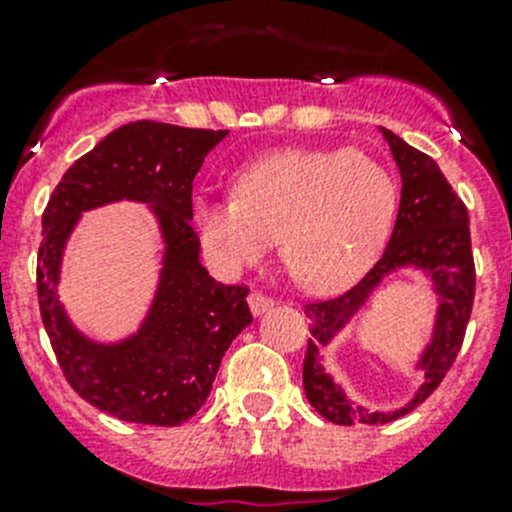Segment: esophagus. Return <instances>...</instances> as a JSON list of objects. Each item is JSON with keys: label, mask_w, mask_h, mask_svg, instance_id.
<instances>
[{"label": "esophagus", "mask_w": 512, "mask_h": 512, "mask_svg": "<svg viewBox=\"0 0 512 512\" xmlns=\"http://www.w3.org/2000/svg\"><path fill=\"white\" fill-rule=\"evenodd\" d=\"M247 302H250L252 314H255V317H260V314H265L267 309H270L272 304H275V299H272L270 294H265V292H260V289H255V292H250Z\"/></svg>", "instance_id": "1"}]
</instances>
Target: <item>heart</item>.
Segmentation results:
<instances>
[{"mask_svg": "<svg viewBox=\"0 0 512 512\" xmlns=\"http://www.w3.org/2000/svg\"><path fill=\"white\" fill-rule=\"evenodd\" d=\"M396 183L366 153L289 148L237 170L232 198L198 200L195 225L225 267L280 255L304 289L332 294L379 257L396 215Z\"/></svg>", "mask_w": 512, "mask_h": 512, "instance_id": "heart-1", "label": "heart"}]
</instances>
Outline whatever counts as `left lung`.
I'll return each mask as SVG.
<instances>
[{
    "mask_svg": "<svg viewBox=\"0 0 512 512\" xmlns=\"http://www.w3.org/2000/svg\"><path fill=\"white\" fill-rule=\"evenodd\" d=\"M384 138L401 170V203L389 245L379 262L352 289L334 299L309 302L304 307V314L309 317V332H312L302 369L304 394L319 414L339 426L389 423L423 404L438 389L446 371L451 369L461 352L468 319H471L473 297H476V265H473L466 205L451 188L436 160L401 141L396 133L384 131ZM401 266L426 269L432 275L442 302L439 303L434 339L419 362V368L424 371L422 389L404 410L384 415L349 402L341 387L334 385L331 377L321 369L316 352L319 346L331 341L333 334L349 318H353L373 287Z\"/></svg>",
    "mask_w": 512,
    "mask_h": 512,
    "instance_id": "8db88e82",
    "label": "left lung"
}]
</instances>
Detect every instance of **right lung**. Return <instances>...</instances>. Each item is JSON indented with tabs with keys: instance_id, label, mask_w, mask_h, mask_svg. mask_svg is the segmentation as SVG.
<instances>
[{
	"instance_id": "1",
	"label": "right lung",
	"mask_w": 512,
	"mask_h": 512,
	"mask_svg": "<svg viewBox=\"0 0 512 512\" xmlns=\"http://www.w3.org/2000/svg\"><path fill=\"white\" fill-rule=\"evenodd\" d=\"M227 131L133 121L108 133L64 173L41 215L39 312L71 389L128 423L178 426L198 414L232 339L252 322L245 285L215 282L200 265L193 180ZM151 202L166 240L159 294L138 335L96 345L55 297L60 252L84 209L113 199Z\"/></svg>"
}]
</instances>
